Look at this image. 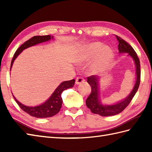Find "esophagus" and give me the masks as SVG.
I'll use <instances>...</instances> for the list:
<instances>
[{
  "label": "esophagus",
  "mask_w": 152,
  "mask_h": 152,
  "mask_svg": "<svg viewBox=\"0 0 152 152\" xmlns=\"http://www.w3.org/2000/svg\"><path fill=\"white\" fill-rule=\"evenodd\" d=\"M84 82H85V80L83 78H82V77H78V78H76V85H79V84H80V83H82Z\"/></svg>",
  "instance_id": "1"
}]
</instances>
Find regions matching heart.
I'll list each match as a JSON object with an SVG mask.
<instances>
[{
	"label": "heart",
	"instance_id": "1",
	"mask_svg": "<svg viewBox=\"0 0 152 152\" xmlns=\"http://www.w3.org/2000/svg\"><path fill=\"white\" fill-rule=\"evenodd\" d=\"M97 53L98 55L93 65V69H98L101 67L109 66L114 59V52L110 48L104 47L101 42H96L83 48L78 56V61L83 62L88 60Z\"/></svg>",
	"mask_w": 152,
	"mask_h": 152
}]
</instances>
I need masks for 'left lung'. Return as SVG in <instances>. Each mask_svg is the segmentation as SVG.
<instances>
[{
    "mask_svg": "<svg viewBox=\"0 0 152 152\" xmlns=\"http://www.w3.org/2000/svg\"><path fill=\"white\" fill-rule=\"evenodd\" d=\"M116 38L119 42L118 50L119 53H128V56H131L136 66V82L134 88L130 94L125 99L114 104L106 105L102 104L99 97V78L95 75L91 76L88 78V83L91 86V94L86 99V104L88 108L91 110L93 114H98L101 116H112L118 114L129 104L131 100L136 94L140 82V61L137 56V53L131 45L125 41L121 38L116 35Z\"/></svg>",
    "mask_w": 152,
    "mask_h": 152,
    "instance_id": "left-lung-1",
    "label": "left lung"
}]
</instances>
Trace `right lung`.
<instances>
[{
  "label": "right lung",
  "instance_id": "right-lung-1",
  "mask_svg": "<svg viewBox=\"0 0 152 152\" xmlns=\"http://www.w3.org/2000/svg\"><path fill=\"white\" fill-rule=\"evenodd\" d=\"M51 39H53V37H51L50 35H46V36H35L31 39L25 42L16 50L15 53L14 55L13 59L11 62L10 65V70L14 63L15 59L24 50L29 48L31 46H35L40 43L44 42L49 41ZM74 83H75V80H71L69 81H64L62 82L61 84L57 87L54 92L51 94L46 102H44L42 104H40L37 106H27L22 103L19 102L17 99L15 98V96L13 95L15 99V102L18 103L23 110L27 114L31 115L33 117L38 118H46L52 117V116L57 114L60 111L63 103V100L61 98V93L63 91L69 88H72Z\"/></svg>",
  "mask_w": 152,
  "mask_h": 152
}]
</instances>
